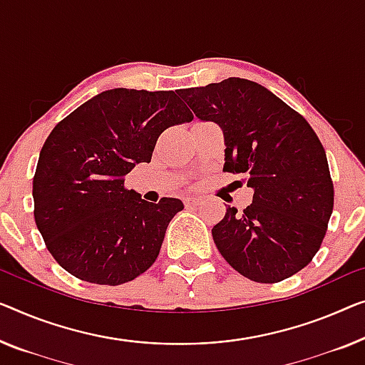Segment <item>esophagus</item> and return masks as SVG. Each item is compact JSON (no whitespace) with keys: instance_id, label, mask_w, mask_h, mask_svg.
Segmentation results:
<instances>
[{"instance_id":"obj_1","label":"esophagus","mask_w":365,"mask_h":365,"mask_svg":"<svg viewBox=\"0 0 365 365\" xmlns=\"http://www.w3.org/2000/svg\"><path fill=\"white\" fill-rule=\"evenodd\" d=\"M200 201H201V198H198V197H187L183 200V203L187 208H192V206L200 205Z\"/></svg>"}]
</instances>
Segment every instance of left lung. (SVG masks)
<instances>
[{"label": "left lung", "mask_w": 365, "mask_h": 365, "mask_svg": "<svg viewBox=\"0 0 365 365\" xmlns=\"http://www.w3.org/2000/svg\"><path fill=\"white\" fill-rule=\"evenodd\" d=\"M195 116L225 133L222 170L242 173L252 203L211 230L217 251L239 274L259 284L295 275L319 251L334 206L326 152L300 113L255 81L231 77L183 88Z\"/></svg>", "instance_id": "8db88e82"}]
</instances>
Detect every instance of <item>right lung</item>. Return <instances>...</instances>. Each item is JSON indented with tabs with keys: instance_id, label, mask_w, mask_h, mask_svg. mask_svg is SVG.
<instances>
[{
	"instance_id": "right-lung-1",
	"label": "right lung",
	"mask_w": 365,
	"mask_h": 365,
	"mask_svg": "<svg viewBox=\"0 0 365 365\" xmlns=\"http://www.w3.org/2000/svg\"><path fill=\"white\" fill-rule=\"evenodd\" d=\"M175 91L114 88L56 124L37 162L34 220L47 251L80 280L121 285L155 262L168 222L183 203H149L124 180L150 162L159 135L188 123Z\"/></svg>"
}]
</instances>
